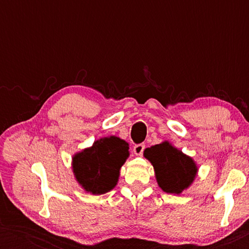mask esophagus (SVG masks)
<instances>
[{"instance_id": "34e87169", "label": "esophagus", "mask_w": 249, "mask_h": 249, "mask_svg": "<svg viewBox=\"0 0 249 249\" xmlns=\"http://www.w3.org/2000/svg\"><path fill=\"white\" fill-rule=\"evenodd\" d=\"M145 149V145L144 144H137L134 146V153L136 155H142V152Z\"/></svg>"}]
</instances>
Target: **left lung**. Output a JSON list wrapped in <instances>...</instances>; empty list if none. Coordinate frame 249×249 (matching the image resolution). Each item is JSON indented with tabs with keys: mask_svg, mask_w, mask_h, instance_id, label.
Instances as JSON below:
<instances>
[{
	"mask_svg": "<svg viewBox=\"0 0 249 249\" xmlns=\"http://www.w3.org/2000/svg\"><path fill=\"white\" fill-rule=\"evenodd\" d=\"M144 156L154 166L156 181L163 192L181 194L196 178V163L169 142L146 148Z\"/></svg>",
	"mask_w": 249,
	"mask_h": 249,
	"instance_id": "1",
	"label": "left lung"
}]
</instances>
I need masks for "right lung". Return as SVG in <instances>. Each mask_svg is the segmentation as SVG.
Instances as JSON below:
<instances>
[{
	"label": "right lung",
	"mask_w": 249,
	"mask_h": 249,
	"mask_svg": "<svg viewBox=\"0 0 249 249\" xmlns=\"http://www.w3.org/2000/svg\"><path fill=\"white\" fill-rule=\"evenodd\" d=\"M128 142L111 136L94 142L72 158L78 183L93 195H102L117 186L120 169L129 156Z\"/></svg>",
	"instance_id": "1"
}]
</instances>
